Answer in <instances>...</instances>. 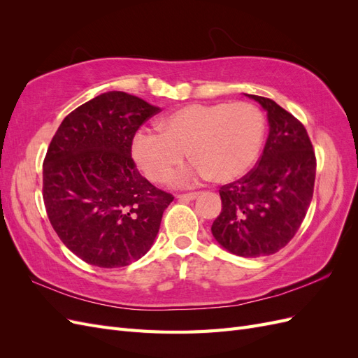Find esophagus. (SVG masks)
I'll return each instance as SVG.
<instances>
[{
	"instance_id": "1",
	"label": "esophagus",
	"mask_w": 358,
	"mask_h": 358,
	"mask_svg": "<svg viewBox=\"0 0 358 358\" xmlns=\"http://www.w3.org/2000/svg\"><path fill=\"white\" fill-rule=\"evenodd\" d=\"M199 194H200V192H187V194H179L178 199H179V200H194V199H197V197H199Z\"/></svg>"
}]
</instances>
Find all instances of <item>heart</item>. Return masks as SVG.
<instances>
[{"label": "heart", "mask_w": 358, "mask_h": 358, "mask_svg": "<svg viewBox=\"0 0 358 358\" xmlns=\"http://www.w3.org/2000/svg\"><path fill=\"white\" fill-rule=\"evenodd\" d=\"M158 128L159 133L140 131L133 142V158L150 182H167L189 150L196 161L179 182L213 176L227 183L255 164L266 119L255 104L246 101L189 104L162 119Z\"/></svg>", "instance_id": "obj_1"}]
</instances>
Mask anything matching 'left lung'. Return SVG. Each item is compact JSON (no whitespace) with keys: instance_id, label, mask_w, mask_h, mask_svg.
Instances as JSON below:
<instances>
[{"instance_id":"left-lung-1","label":"left lung","mask_w":358,"mask_h":358,"mask_svg":"<svg viewBox=\"0 0 358 358\" xmlns=\"http://www.w3.org/2000/svg\"><path fill=\"white\" fill-rule=\"evenodd\" d=\"M267 110L263 154L243 178L222 185V210L212 234L239 257H264L288 245L305 220L315 185L317 158L305 125L273 100L248 95Z\"/></svg>"}]
</instances>
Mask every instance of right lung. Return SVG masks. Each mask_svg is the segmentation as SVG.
<instances>
[{"label": "right lung", "mask_w": 358, "mask_h": 358, "mask_svg": "<svg viewBox=\"0 0 358 358\" xmlns=\"http://www.w3.org/2000/svg\"><path fill=\"white\" fill-rule=\"evenodd\" d=\"M159 113L121 91L69 113L43 161L48 218L73 254L104 268L124 267L152 246L170 192L145 179L131 157L137 129Z\"/></svg>", "instance_id": "add662e5"}]
</instances>
